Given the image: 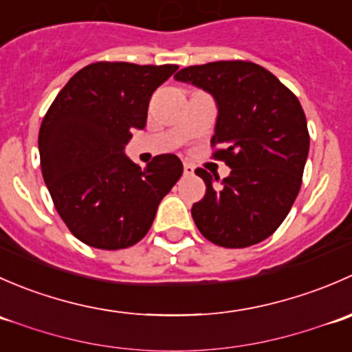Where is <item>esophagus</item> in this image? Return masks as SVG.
Wrapping results in <instances>:
<instances>
[{
  "mask_svg": "<svg viewBox=\"0 0 352 352\" xmlns=\"http://www.w3.org/2000/svg\"><path fill=\"white\" fill-rule=\"evenodd\" d=\"M184 175H194V166L190 163H184Z\"/></svg>",
  "mask_w": 352,
  "mask_h": 352,
  "instance_id": "obj_1",
  "label": "esophagus"
}]
</instances>
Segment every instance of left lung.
<instances>
[{
	"label": "left lung",
	"mask_w": 352,
	"mask_h": 352,
	"mask_svg": "<svg viewBox=\"0 0 352 352\" xmlns=\"http://www.w3.org/2000/svg\"><path fill=\"white\" fill-rule=\"evenodd\" d=\"M212 95L218 105L214 158L232 168L219 177L197 168L206 194L190 209L209 242L243 248L279 228L301 187L310 136L300 100L265 67L250 61H216L175 74Z\"/></svg>",
	"instance_id": "8db88e82"
}]
</instances>
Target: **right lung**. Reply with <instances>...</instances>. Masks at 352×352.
<instances>
[{"instance_id": "obj_1", "label": "right lung", "mask_w": 352, "mask_h": 352, "mask_svg": "<svg viewBox=\"0 0 352 352\" xmlns=\"http://www.w3.org/2000/svg\"><path fill=\"white\" fill-rule=\"evenodd\" d=\"M175 65L94 63L58 94L38 131L44 182L69 232L90 247L119 250L153 225L158 204L184 172L175 155L141 168L124 153L146 126L153 91Z\"/></svg>"}]
</instances>
